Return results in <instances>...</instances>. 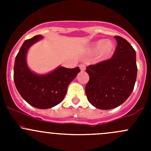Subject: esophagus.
Here are the masks:
<instances>
[{
  "mask_svg": "<svg viewBox=\"0 0 151 151\" xmlns=\"http://www.w3.org/2000/svg\"><path fill=\"white\" fill-rule=\"evenodd\" d=\"M80 70H81V71H85V66L84 64H80Z\"/></svg>",
  "mask_w": 151,
  "mask_h": 151,
  "instance_id": "34e87169",
  "label": "esophagus"
}]
</instances>
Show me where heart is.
I'll list each match as a JSON object with an SVG mask.
<instances>
[{
  "instance_id": "heart-1",
  "label": "heart",
  "mask_w": 151,
  "mask_h": 151,
  "mask_svg": "<svg viewBox=\"0 0 151 151\" xmlns=\"http://www.w3.org/2000/svg\"><path fill=\"white\" fill-rule=\"evenodd\" d=\"M115 46L113 42L111 40L99 39L94 42L90 47V52L91 53L98 52V58L100 60H106L110 58L115 52Z\"/></svg>"
}]
</instances>
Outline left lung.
<instances>
[{
    "mask_svg": "<svg viewBox=\"0 0 151 151\" xmlns=\"http://www.w3.org/2000/svg\"><path fill=\"white\" fill-rule=\"evenodd\" d=\"M117 47L112 58L90 65L85 86L88 101L100 109H114L122 104L133 91L137 67L136 52L125 39L115 36Z\"/></svg>",
    "mask_w": 151,
    "mask_h": 151,
    "instance_id": "left-lung-1",
    "label": "left lung"
}]
</instances>
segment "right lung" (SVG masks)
I'll use <instances>...</instances> for the list:
<instances>
[{"instance_id": "1", "label": "right lung", "mask_w": 151, "mask_h": 151, "mask_svg": "<svg viewBox=\"0 0 151 151\" xmlns=\"http://www.w3.org/2000/svg\"><path fill=\"white\" fill-rule=\"evenodd\" d=\"M42 38L38 35L24 42L15 58L14 81L18 92L29 104L38 109H49L63 101L68 85L80 70L79 67L67 68L59 66L48 74L32 71L27 64V52Z\"/></svg>"}]
</instances>
